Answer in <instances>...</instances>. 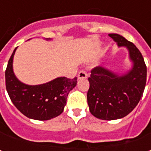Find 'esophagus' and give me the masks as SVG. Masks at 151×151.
Masks as SVG:
<instances>
[{
	"label": "esophagus",
	"instance_id": "34e87169",
	"mask_svg": "<svg viewBox=\"0 0 151 151\" xmlns=\"http://www.w3.org/2000/svg\"><path fill=\"white\" fill-rule=\"evenodd\" d=\"M87 76H88V74L84 70H81L78 73V79H86L87 78Z\"/></svg>",
	"mask_w": 151,
	"mask_h": 151
}]
</instances>
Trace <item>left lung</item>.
<instances>
[{
  "label": "left lung",
  "mask_w": 151,
  "mask_h": 151,
  "mask_svg": "<svg viewBox=\"0 0 151 151\" xmlns=\"http://www.w3.org/2000/svg\"><path fill=\"white\" fill-rule=\"evenodd\" d=\"M108 35L119 47L129 50L133 66L121 76L104 67L92 69L88 78L90 87L87 102L94 117L115 120L127 116L139 103L146 84L147 70L142 55L134 44L117 33Z\"/></svg>",
  "instance_id": "8db88e82"
}]
</instances>
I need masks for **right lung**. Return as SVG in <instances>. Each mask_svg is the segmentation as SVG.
I'll use <instances>...</instances> for the list:
<instances>
[{
	"label": "right lung",
	"mask_w": 151,
	"mask_h": 151,
	"mask_svg": "<svg viewBox=\"0 0 151 151\" xmlns=\"http://www.w3.org/2000/svg\"><path fill=\"white\" fill-rule=\"evenodd\" d=\"M15 49L5 72L8 95L21 113L29 119L50 120L63 113L68 94L76 86L77 78L58 77L41 85L30 86L21 82L13 72Z\"/></svg>",
	"instance_id": "obj_1"
}]
</instances>
